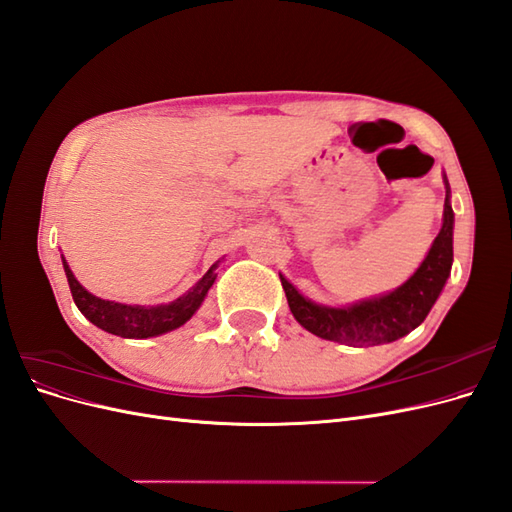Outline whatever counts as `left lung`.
Returning a JSON list of instances; mask_svg holds the SVG:
<instances>
[{
  "label": "left lung",
  "instance_id": "left-lung-1",
  "mask_svg": "<svg viewBox=\"0 0 512 512\" xmlns=\"http://www.w3.org/2000/svg\"><path fill=\"white\" fill-rule=\"evenodd\" d=\"M444 188L442 228L438 237L433 239L421 267L404 284L391 292L378 294V297L344 307H331L303 297L284 275H280L294 320L322 339L356 348L391 344L414 331L427 318L433 303L438 301L453 267L455 213L451 207V185H448L446 175Z\"/></svg>",
  "mask_w": 512,
  "mask_h": 512
}]
</instances>
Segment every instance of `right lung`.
Returning a JSON list of instances; mask_svg holds the SVG:
<instances>
[{
  "mask_svg": "<svg viewBox=\"0 0 512 512\" xmlns=\"http://www.w3.org/2000/svg\"><path fill=\"white\" fill-rule=\"evenodd\" d=\"M61 262H64V271L68 277L72 299L76 307L81 309V314L89 322H94L98 329L119 337H128V339L158 337L183 327V324L198 312V307L203 305L209 288L213 286L215 277H218L215 269L220 265V260L215 262V265H211L209 271L200 277L188 292L181 294L179 299L162 303V305L145 307V305H128V303H117V301L96 297V294H91L87 288L81 286L79 280H76L64 256H61Z\"/></svg>",
  "mask_w": 512,
  "mask_h": 512,
  "instance_id": "obj_1",
  "label": "right lung"
}]
</instances>
